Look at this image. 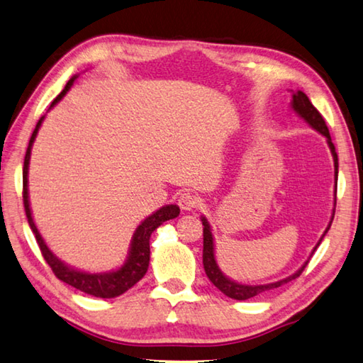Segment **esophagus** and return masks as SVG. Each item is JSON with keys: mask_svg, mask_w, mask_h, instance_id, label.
Masks as SVG:
<instances>
[{"mask_svg": "<svg viewBox=\"0 0 363 363\" xmlns=\"http://www.w3.org/2000/svg\"><path fill=\"white\" fill-rule=\"evenodd\" d=\"M177 203H179L181 209H184V211H194L200 206L201 200L192 192H184V194H181Z\"/></svg>", "mask_w": 363, "mask_h": 363, "instance_id": "34e87169", "label": "esophagus"}]
</instances>
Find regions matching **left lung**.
Returning <instances> with one entry per match:
<instances>
[{
	"label": "left lung",
	"mask_w": 363,
	"mask_h": 363,
	"mask_svg": "<svg viewBox=\"0 0 363 363\" xmlns=\"http://www.w3.org/2000/svg\"><path fill=\"white\" fill-rule=\"evenodd\" d=\"M292 108L294 111L298 116H301L305 121L311 125L314 130H318L320 135H324L327 138V143H328V147L332 150V155H333V162H335V173L338 174V155L335 152V146L332 143V138L330 133H328V128L325 125L324 117L320 116V113L318 109L313 106V103L309 101V98L303 94V91H295L294 96H292ZM337 194V192H335ZM337 203V200H335ZM335 216V213H333ZM333 216H332V220H333ZM332 220L328 223V227L325 230V233L328 232V228L332 225ZM201 222H203V267H204V272H206V276L209 278V281L213 282V284L219 289L222 294H225L230 298H235V300H247V298H252V296L259 295L262 292H267V291H272V289L279 287L282 284H286V282L292 281L295 278H298V276L303 273V269L308 265V262L303 265L298 272L295 274L289 276V278L278 281V282H273V284H263V286H245V284H238V282H235L232 279L225 278V276L222 274V272L217 267L216 263V257H214V241H213V233H211V227L208 220L201 217ZM324 233V235H325ZM324 235H322V238H324ZM322 238L319 240L318 246L320 245ZM318 246L314 247V250L318 249ZM313 250V254H314Z\"/></svg>",
	"instance_id": "left-lung-1"
}]
</instances>
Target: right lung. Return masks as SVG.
<instances>
[{"label": "right lung", "instance_id": "add662e5", "mask_svg": "<svg viewBox=\"0 0 363 363\" xmlns=\"http://www.w3.org/2000/svg\"><path fill=\"white\" fill-rule=\"evenodd\" d=\"M74 77H71L67 87L62 90V94L58 95L54 101H52L50 108L57 104L62 98L67 95V91L71 89L72 82H74ZM44 116L39 118L36 123V128L33 131L30 138L28 149H26L25 154V162H23V206H25V214L26 219H28L30 228L36 236L38 246L41 249V254L44 260L48 262V265L52 268V272L57 276L58 279L67 282V284L76 287L77 291L85 292L89 295L98 296V298H114V296L122 295L128 291V289L133 287L138 281H140L144 274L147 272L149 260H150V249H149V238L155 228H159L163 222L169 219H174V217L179 216V206L176 204H168V206H163L159 211H155L152 216H149L147 219H144L140 225H138L136 232L133 233V238H131V246H130V254L127 262L123 265L116 269V272L111 273H84L77 272V269H72L65 265L62 260H58L57 257L50 252V249L45 245L43 236L39 235L38 228L35 225V220L31 217V209H30V201H28V164H30V154H31V146L35 143V138L38 135V130L41 127Z\"/></svg>", "mask_w": 363, "mask_h": 363}]
</instances>
